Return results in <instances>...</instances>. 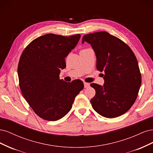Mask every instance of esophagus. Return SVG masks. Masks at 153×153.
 <instances>
[{
  "instance_id": "1",
  "label": "esophagus",
  "mask_w": 153,
  "mask_h": 153,
  "mask_svg": "<svg viewBox=\"0 0 153 153\" xmlns=\"http://www.w3.org/2000/svg\"><path fill=\"white\" fill-rule=\"evenodd\" d=\"M84 87L85 88H87L88 87H89V85H90L89 83H87V82H84Z\"/></svg>"
}]
</instances>
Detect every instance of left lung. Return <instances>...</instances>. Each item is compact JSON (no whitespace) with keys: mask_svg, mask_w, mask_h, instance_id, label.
I'll return each mask as SVG.
<instances>
[{"mask_svg":"<svg viewBox=\"0 0 153 153\" xmlns=\"http://www.w3.org/2000/svg\"><path fill=\"white\" fill-rule=\"evenodd\" d=\"M91 45L96 56V68L104 71V84H91L96 94L91 100L100 115L114 118L126 113L135 103L141 85L138 61L131 48L106 32L86 34L82 44Z\"/></svg>","mask_w":153,"mask_h":153,"instance_id":"1","label":"left lung"}]
</instances>
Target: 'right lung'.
Segmentation results:
<instances>
[{
    "label": "right lung",
    "instance_id": "add662e5",
    "mask_svg": "<svg viewBox=\"0 0 153 153\" xmlns=\"http://www.w3.org/2000/svg\"><path fill=\"white\" fill-rule=\"evenodd\" d=\"M80 36H41L27 46L20 57L18 75L22 95L34 112L47 121L65 116L84 89L80 80L67 82L59 78L66 66L65 58Z\"/></svg>",
    "mask_w": 153,
    "mask_h": 153
}]
</instances>
